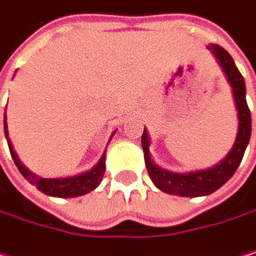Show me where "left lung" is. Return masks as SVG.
<instances>
[{
	"mask_svg": "<svg viewBox=\"0 0 256 256\" xmlns=\"http://www.w3.org/2000/svg\"><path fill=\"white\" fill-rule=\"evenodd\" d=\"M208 49L220 64L231 88H232V95L236 101V107L238 110V132L236 137V143L231 149V152L226 155L224 161H220L218 166L208 168V170H201V172H194V173H172L167 170L160 168L152 162L150 154H149V137L146 130L142 134V146L144 152V162L148 173L155 184L156 188L167 194L173 195H180V196H201V195H208L216 190H219L224 184H226L232 174L236 173L237 167L242 162V158L244 155L246 146L250 138V131H252V120H250V112L246 102V86H244V78L240 74L238 68L236 66L230 54L218 46V44H210Z\"/></svg>",
	"mask_w": 256,
	"mask_h": 256,
	"instance_id": "8db88e82",
	"label": "left lung"
}]
</instances>
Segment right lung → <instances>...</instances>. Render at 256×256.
I'll use <instances>...</instances> for the list:
<instances>
[{"label": "right lung", "instance_id": "1", "mask_svg": "<svg viewBox=\"0 0 256 256\" xmlns=\"http://www.w3.org/2000/svg\"><path fill=\"white\" fill-rule=\"evenodd\" d=\"M4 132H6V138L8 142V149L12 154V158L16 164V167L19 168V172L24 174L25 179H28L32 185L37 186V190L48 194V195H54V196H62V198H70V196H78L83 194L94 191L102 180L104 172H106V155L101 156L100 162L89 172L74 176V178H65V179H43L38 178L36 174H32L24 164H20L18 155L14 154L12 143L8 140V131H7V124L4 122Z\"/></svg>", "mask_w": 256, "mask_h": 256}]
</instances>
